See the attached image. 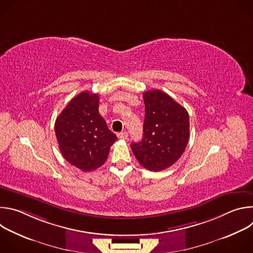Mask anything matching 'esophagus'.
Instances as JSON below:
<instances>
[{"instance_id":"1","label":"esophagus","mask_w":253,"mask_h":253,"mask_svg":"<svg viewBox=\"0 0 253 253\" xmlns=\"http://www.w3.org/2000/svg\"><path fill=\"white\" fill-rule=\"evenodd\" d=\"M117 136H118L119 139L125 140V139H127V137H128V133H127V132H120V133L117 134Z\"/></svg>"}]
</instances>
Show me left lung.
<instances>
[{
  "label": "left lung",
  "mask_w": 253,
  "mask_h": 253,
  "mask_svg": "<svg viewBox=\"0 0 253 253\" xmlns=\"http://www.w3.org/2000/svg\"><path fill=\"white\" fill-rule=\"evenodd\" d=\"M145 118L143 139L132 143L139 163L148 170L161 171L183 154L189 139V116L184 107L160 90L143 93Z\"/></svg>",
  "instance_id": "obj_1"
}]
</instances>
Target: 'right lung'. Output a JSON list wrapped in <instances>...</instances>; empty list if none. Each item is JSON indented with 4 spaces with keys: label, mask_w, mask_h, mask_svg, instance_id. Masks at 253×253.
Here are the masks:
<instances>
[{
    "label": "right lung",
    "mask_w": 253,
    "mask_h": 253,
    "mask_svg": "<svg viewBox=\"0 0 253 253\" xmlns=\"http://www.w3.org/2000/svg\"><path fill=\"white\" fill-rule=\"evenodd\" d=\"M98 109L99 95L84 91L68 103L55 122L62 155L85 172L103 165L117 140Z\"/></svg>",
    "instance_id": "1"
}]
</instances>
